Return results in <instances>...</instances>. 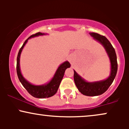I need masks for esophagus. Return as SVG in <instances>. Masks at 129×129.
<instances>
[{
	"mask_svg": "<svg viewBox=\"0 0 129 129\" xmlns=\"http://www.w3.org/2000/svg\"><path fill=\"white\" fill-rule=\"evenodd\" d=\"M73 57H72V56H69V61L70 62H73Z\"/></svg>",
	"mask_w": 129,
	"mask_h": 129,
	"instance_id": "34e87169",
	"label": "esophagus"
}]
</instances>
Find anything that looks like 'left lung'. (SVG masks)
<instances>
[{
    "instance_id": "1",
    "label": "left lung",
    "mask_w": 129,
    "mask_h": 129,
    "mask_svg": "<svg viewBox=\"0 0 129 129\" xmlns=\"http://www.w3.org/2000/svg\"><path fill=\"white\" fill-rule=\"evenodd\" d=\"M93 39L100 42L106 50L110 62V73L107 79L95 82H88L74 70V81L79 91L84 95L94 96L102 94L107 90L113 82L118 70L116 54L111 43L105 36L96 33H90Z\"/></svg>"
}]
</instances>
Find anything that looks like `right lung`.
<instances>
[{
  "label": "right lung",
  "instance_id": "1",
  "mask_svg": "<svg viewBox=\"0 0 129 129\" xmlns=\"http://www.w3.org/2000/svg\"><path fill=\"white\" fill-rule=\"evenodd\" d=\"M46 35L47 34L39 32L29 36L25 41L23 45L20 48L17 57V66H16V70H17V76H18L19 81L21 82L22 85L24 87V88L27 90L28 92L31 95L37 98H50L54 94H55L57 92V90H58L60 82H61L62 79L63 77V75H64L65 71H66V70L67 68H70L71 66L70 63L68 61H66L62 63H61L58 67L57 69L56 70L55 73H54L52 79L50 80L48 83L43 84V85H34V84H32L30 82H29L23 76L20 68V57L23 47H25V44L27 43L28 39H31V38H35V37L44 36V35Z\"/></svg>",
  "mask_w": 129,
  "mask_h": 129
}]
</instances>
